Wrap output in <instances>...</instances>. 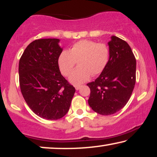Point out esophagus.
Segmentation results:
<instances>
[{
  "label": "esophagus",
  "mask_w": 157,
  "mask_h": 157,
  "mask_svg": "<svg viewBox=\"0 0 157 157\" xmlns=\"http://www.w3.org/2000/svg\"><path fill=\"white\" fill-rule=\"evenodd\" d=\"M81 86H82L81 85H75V89H76V90H78Z\"/></svg>",
  "instance_id": "34e87169"
}]
</instances>
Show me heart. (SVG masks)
I'll return each mask as SVG.
<instances>
[{
  "instance_id": "heart-1",
  "label": "heart",
  "mask_w": 157,
  "mask_h": 157,
  "mask_svg": "<svg viewBox=\"0 0 157 157\" xmlns=\"http://www.w3.org/2000/svg\"><path fill=\"white\" fill-rule=\"evenodd\" d=\"M110 50L104 43L82 40L73 45L69 51H62L59 58V66L62 74L69 76L77 62L78 66L72 72L70 81L74 84L87 81L100 74L108 64Z\"/></svg>"
}]
</instances>
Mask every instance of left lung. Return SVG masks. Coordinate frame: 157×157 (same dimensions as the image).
I'll return each instance as SVG.
<instances>
[{
	"instance_id": "8db88e82",
	"label": "left lung",
	"mask_w": 157,
	"mask_h": 157,
	"mask_svg": "<svg viewBox=\"0 0 157 157\" xmlns=\"http://www.w3.org/2000/svg\"><path fill=\"white\" fill-rule=\"evenodd\" d=\"M108 64L94 81L87 83L91 94L88 102L95 112L111 115L127 104L136 83V59L125 40L112 36L109 42Z\"/></svg>"
}]
</instances>
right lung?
I'll return each mask as SVG.
<instances>
[{
    "mask_svg": "<svg viewBox=\"0 0 157 157\" xmlns=\"http://www.w3.org/2000/svg\"><path fill=\"white\" fill-rule=\"evenodd\" d=\"M59 39L33 40L19 61L21 91L29 108L47 120L63 117L69 110L76 89L62 76L59 58Z\"/></svg>",
    "mask_w": 157,
    "mask_h": 157,
    "instance_id": "right-lung-1",
    "label": "right lung"
}]
</instances>
